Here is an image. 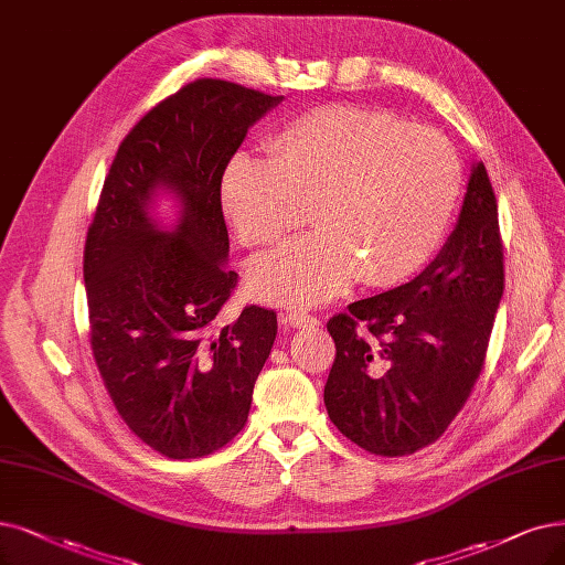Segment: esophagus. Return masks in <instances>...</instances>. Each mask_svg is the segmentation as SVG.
<instances>
[{"label":"esophagus","instance_id":"1","mask_svg":"<svg viewBox=\"0 0 565 565\" xmlns=\"http://www.w3.org/2000/svg\"><path fill=\"white\" fill-rule=\"evenodd\" d=\"M280 322H285L287 327H295V329H312L318 327L320 320L315 318V315H308L303 310H289L280 315Z\"/></svg>","mask_w":565,"mask_h":565}]
</instances>
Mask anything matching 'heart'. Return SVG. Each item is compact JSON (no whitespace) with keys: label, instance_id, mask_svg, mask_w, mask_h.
<instances>
[{"label":"heart","instance_id":"heart-1","mask_svg":"<svg viewBox=\"0 0 565 565\" xmlns=\"http://www.w3.org/2000/svg\"><path fill=\"white\" fill-rule=\"evenodd\" d=\"M268 160L238 152L220 204L247 247L282 243L308 217L315 232L259 257L250 289L278 306H315L354 278L401 285L431 262L452 224L463 169L438 131L390 110L327 104L280 125Z\"/></svg>","mask_w":565,"mask_h":565}]
</instances>
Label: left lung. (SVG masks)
Returning <instances> with one entry per match:
<instances>
[{
    "mask_svg": "<svg viewBox=\"0 0 565 565\" xmlns=\"http://www.w3.org/2000/svg\"><path fill=\"white\" fill-rule=\"evenodd\" d=\"M503 287L499 209L480 162L440 255L415 280L327 322L335 359L324 405L338 431L380 457L436 443L484 369Z\"/></svg>",
    "mask_w": 565,
    "mask_h": 565,
    "instance_id": "left-lung-1",
    "label": "left lung"
}]
</instances>
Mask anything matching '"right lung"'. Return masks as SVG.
I'll return each mask as SVG.
<instances>
[{
	"label": "right lung",
	"instance_id": "add662e5",
	"mask_svg": "<svg viewBox=\"0 0 565 565\" xmlns=\"http://www.w3.org/2000/svg\"><path fill=\"white\" fill-rule=\"evenodd\" d=\"M282 97L196 78L131 127L104 180L83 250L89 348L129 431L169 459H199L245 426L278 333L276 310L245 306L217 327L238 274L220 180L250 129ZM157 189L181 199L156 227Z\"/></svg>",
	"mask_w": 565,
	"mask_h": 565
}]
</instances>
